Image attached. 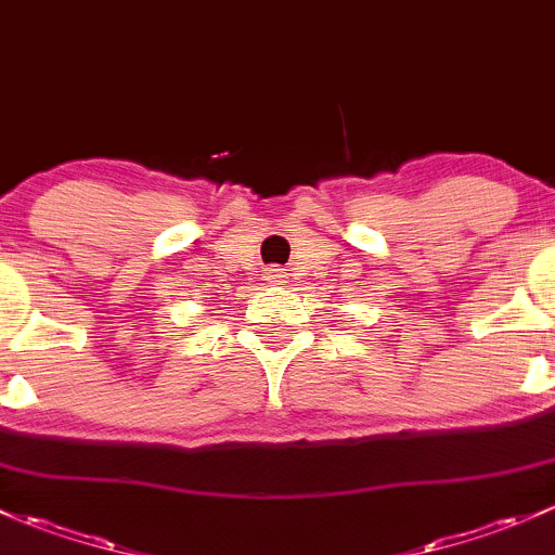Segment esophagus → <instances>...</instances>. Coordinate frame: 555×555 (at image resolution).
I'll use <instances>...</instances> for the list:
<instances>
[{"label": "esophagus", "mask_w": 555, "mask_h": 555, "mask_svg": "<svg viewBox=\"0 0 555 555\" xmlns=\"http://www.w3.org/2000/svg\"><path fill=\"white\" fill-rule=\"evenodd\" d=\"M284 273H282V268H271V279H282Z\"/></svg>", "instance_id": "34e87169"}]
</instances>
